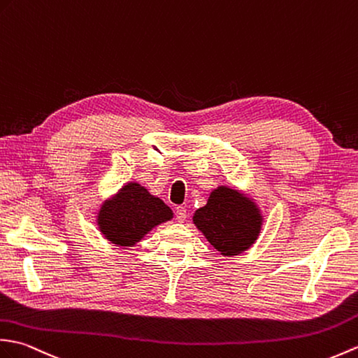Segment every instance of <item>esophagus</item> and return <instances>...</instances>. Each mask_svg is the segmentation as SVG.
<instances>
[{
    "mask_svg": "<svg viewBox=\"0 0 358 358\" xmlns=\"http://www.w3.org/2000/svg\"><path fill=\"white\" fill-rule=\"evenodd\" d=\"M176 218H177V221L178 222H185L186 221V218H187V210H186V207H177V210H176Z\"/></svg>",
    "mask_w": 358,
    "mask_h": 358,
    "instance_id": "34e87169",
    "label": "esophagus"
}]
</instances>
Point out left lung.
I'll return each instance as SVG.
<instances>
[{
	"label": "left lung",
	"instance_id": "8db88e82",
	"mask_svg": "<svg viewBox=\"0 0 358 358\" xmlns=\"http://www.w3.org/2000/svg\"><path fill=\"white\" fill-rule=\"evenodd\" d=\"M194 224L222 256H236L255 244L262 215L253 199L236 189L220 186L194 213Z\"/></svg>",
	"mask_w": 358,
	"mask_h": 358
}]
</instances>
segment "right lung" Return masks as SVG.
<instances>
[{
    "mask_svg": "<svg viewBox=\"0 0 358 358\" xmlns=\"http://www.w3.org/2000/svg\"><path fill=\"white\" fill-rule=\"evenodd\" d=\"M173 213L159 196L138 182H128L97 215V226L105 239L117 247H132L155 226L172 220Z\"/></svg>",
    "mask_w": 358,
    "mask_h": 358,
    "instance_id": "right-lung-1",
    "label": "right lung"
}]
</instances>
